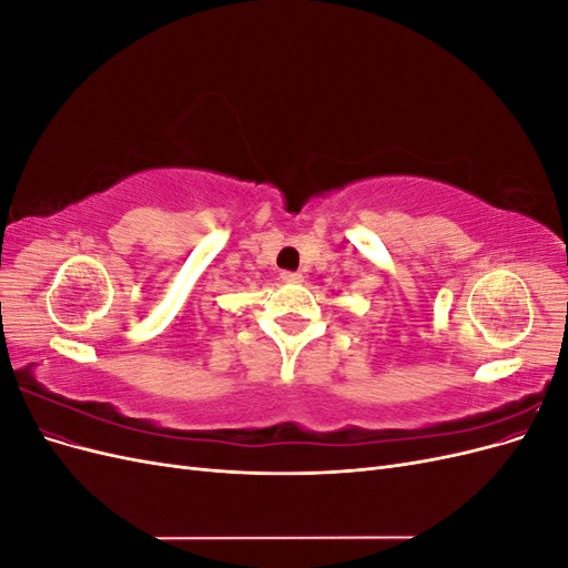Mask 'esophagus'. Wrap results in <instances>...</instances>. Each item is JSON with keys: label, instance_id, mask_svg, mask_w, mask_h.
I'll list each match as a JSON object with an SVG mask.
<instances>
[{"label": "esophagus", "instance_id": "esophagus-1", "mask_svg": "<svg viewBox=\"0 0 568 568\" xmlns=\"http://www.w3.org/2000/svg\"><path fill=\"white\" fill-rule=\"evenodd\" d=\"M280 277H282V282H286V284H301V282H303V274H301V272H282Z\"/></svg>", "mask_w": 568, "mask_h": 568}]
</instances>
